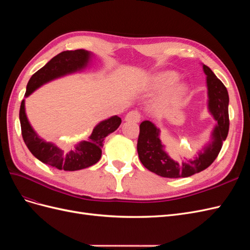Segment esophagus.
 <instances>
[{
    "label": "esophagus",
    "mask_w": 250,
    "mask_h": 250,
    "mask_svg": "<svg viewBox=\"0 0 250 250\" xmlns=\"http://www.w3.org/2000/svg\"><path fill=\"white\" fill-rule=\"evenodd\" d=\"M125 121H127V122L139 123L141 121V113L138 110H131L126 115Z\"/></svg>",
    "instance_id": "esophagus-1"
}]
</instances>
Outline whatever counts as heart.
I'll use <instances>...</instances> for the list:
<instances>
[{
  "mask_svg": "<svg viewBox=\"0 0 250 250\" xmlns=\"http://www.w3.org/2000/svg\"><path fill=\"white\" fill-rule=\"evenodd\" d=\"M179 78L175 71H162L150 76L146 89L149 92H162L166 89L156 100V107L161 110L176 106L186 95L187 87L184 83H176Z\"/></svg>",
  "mask_w": 250,
  "mask_h": 250,
  "instance_id": "heart-1",
  "label": "heart"
}]
</instances>
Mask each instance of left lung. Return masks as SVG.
Wrapping results in <instances>:
<instances>
[{"label": "left lung", "instance_id": "obj_1", "mask_svg": "<svg viewBox=\"0 0 250 250\" xmlns=\"http://www.w3.org/2000/svg\"><path fill=\"white\" fill-rule=\"evenodd\" d=\"M207 74L208 88V106L217 120L218 125L213 132V142L204 147L191 160L177 163L165 152L164 146L158 138L160 130L150 122L144 121L140 125L138 139V153L144 167L162 177L179 178L188 177L193 174L206 170L214 163L226 140L229 129V93L220 79H218L208 65H203Z\"/></svg>", "mask_w": 250, "mask_h": 250}]
</instances>
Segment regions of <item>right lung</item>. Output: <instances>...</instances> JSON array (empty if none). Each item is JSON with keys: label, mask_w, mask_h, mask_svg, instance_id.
<instances>
[{"label": "right lung", "mask_w": 250, "mask_h": 250, "mask_svg": "<svg viewBox=\"0 0 250 250\" xmlns=\"http://www.w3.org/2000/svg\"><path fill=\"white\" fill-rule=\"evenodd\" d=\"M89 53L81 49L59 53L32 75L27 84L25 96H29L35 88L52 79L82 69L87 63ZM20 121L21 137L30 152L42 163L64 171L81 170L98 163L101 157L105 138L117 130L122 122L121 118L117 116L103 121L95 127L88 141L79 143L70 152H64L53 144L43 142L37 137L27 120L24 100L21 103Z\"/></svg>", "instance_id": "add662e5"}]
</instances>
